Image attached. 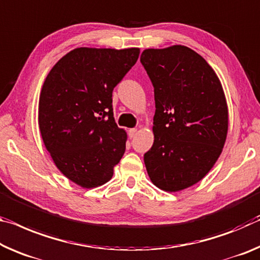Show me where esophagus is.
I'll return each mask as SVG.
<instances>
[{
  "mask_svg": "<svg viewBox=\"0 0 260 260\" xmlns=\"http://www.w3.org/2000/svg\"><path fill=\"white\" fill-rule=\"evenodd\" d=\"M137 132H138V129L137 128H131V129H128V137L131 138V139H133L135 135H137Z\"/></svg>",
  "mask_w": 260,
  "mask_h": 260,
  "instance_id": "esophagus-1",
  "label": "esophagus"
}]
</instances>
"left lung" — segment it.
Masks as SVG:
<instances>
[{
    "label": "left lung",
    "instance_id": "left-lung-1",
    "mask_svg": "<svg viewBox=\"0 0 260 260\" xmlns=\"http://www.w3.org/2000/svg\"><path fill=\"white\" fill-rule=\"evenodd\" d=\"M140 61L154 86V143L145 154L152 184L177 192L199 182L219 158L228 108L219 77L182 45L145 49Z\"/></svg>",
    "mask_w": 260,
    "mask_h": 260
}]
</instances>
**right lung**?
Returning a JSON list of instances; mask_svg holds the SVG:
<instances>
[{"label":"right lung","instance_id":"add662e5","mask_svg":"<svg viewBox=\"0 0 260 260\" xmlns=\"http://www.w3.org/2000/svg\"><path fill=\"white\" fill-rule=\"evenodd\" d=\"M139 54V48H75L44 82L41 138L57 169L82 187L109 182L125 152L127 135L114 121L112 92Z\"/></svg>","mask_w":260,"mask_h":260}]
</instances>
